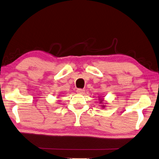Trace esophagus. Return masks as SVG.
Masks as SVG:
<instances>
[{"label":"esophagus","mask_w":159,"mask_h":159,"mask_svg":"<svg viewBox=\"0 0 159 159\" xmlns=\"http://www.w3.org/2000/svg\"><path fill=\"white\" fill-rule=\"evenodd\" d=\"M76 92L78 94H83V93H85V90L83 89H76Z\"/></svg>","instance_id":"obj_1"}]
</instances>
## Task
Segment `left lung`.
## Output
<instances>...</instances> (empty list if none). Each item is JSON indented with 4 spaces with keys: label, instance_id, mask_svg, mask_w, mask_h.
<instances>
[{
    "label": "left lung",
    "instance_id": "1",
    "mask_svg": "<svg viewBox=\"0 0 159 159\" xmlns=\"http://www.w3.org/2000/svg\"><path fill=\"white\" fill-rule=\"evenodd\" d=\"M99 103H101V106H102V108H104L106 107V105H104V103H103V102H104V100H103V99L102 97H99Z\"/></svg>",
    "mask_w": 159,
    "mask_h": 159
}]
</instances>
